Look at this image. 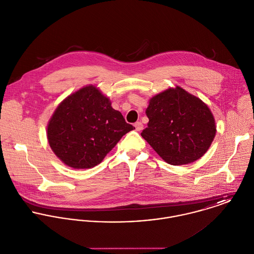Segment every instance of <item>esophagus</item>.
Returning a JSON list of instances; mask_svg holds the SVG:
<instances>
[{"label":"esophagus","instance_id":"1","mask_svg":"<svg viewBox=\"0 0 254 254\" xmlns=\"http://www.w3.org/2000/svg\"><path fill=\"white\" fill-rule=\"evenodd\" d=\"M135 128H136L137 131H141V130H143L144 125H143L142 122H136V123H135Z\"/></svg>","mask_w":254,"mask_h":254}]
</instances>
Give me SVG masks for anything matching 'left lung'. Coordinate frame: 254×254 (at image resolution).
I'll return each mask as SVG.
<instances>
[{
	"label": "left lung",
	"mask_w": 254,
	"mask_h": 254,
	"mask_svg": "<svg viewBox=\"0 0 254 254\" xmlns=\"http://www.w3.org/2000/svg\"><path fill=\"white\" fill-rule=\"evenodd\" d=\"M145 114L148 123L142 137L171 165L199 159L216 135L215 119L207 105L179 86L153 96Z\"/></svg>",
	"instance_id": "left-lung-1"
}]
</instances>
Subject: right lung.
Returning <instances> with one entry per match:
<instances>
[{
    "instance_id": "obj_1",
    "label": "right lung",
    "mask_w": 254,
    "mask_h": 254,
    "mask_svg": "<svg viewBox=\"0 0 254 254\" xmlns=\"http://www.w3.org/2000/svg\"><path fill=\"white\" fill-rule=\"evenodd\" d=\"M135 127L99 88L85 86L66 97L53 113L47 138L54 153L67 166L88 169L106 155Z\"/></svg>"
}]
</instances>
